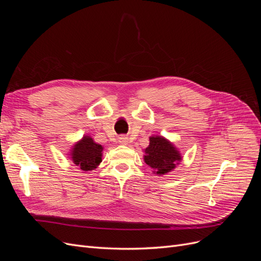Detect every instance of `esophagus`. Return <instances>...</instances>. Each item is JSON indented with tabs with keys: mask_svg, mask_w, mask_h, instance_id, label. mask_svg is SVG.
Listing matches in <instances>:
<instances>
[{
	"mask_svg": "<svg viewBox=\"0 0 261 261\" xmlns=\"http://www.w3.org/2000/svg\"><path fill=\"white\" fill-rule=\"evenodd\" d=\"M118 143H120L121 145H127L128 144V138L126 136H121L120 138H118Z\"/></svg>",
	"mask_w": 261,
	"mask_h": 261,
	"instance_id": "34e87169",
	"label": "esophagus"
}]
</instances>
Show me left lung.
<instances>
[{
	"label": "left lung",
	"instance_id": "obj_1",
	"mask_svg": "<svg viewBox=\"0 0 261 261\" xmlns=\"http://www.w3.org/2000/svg\"><path fill=\"white\" fill-rule=\"evenodd\" d=\"M149 146L145 149L144 160L156 175H164L175 169L181 155L171 141L162 136L149 138Z\"/></svg>",
	"mask_w": 261,
	"mask_h": 261
}]
</instances>
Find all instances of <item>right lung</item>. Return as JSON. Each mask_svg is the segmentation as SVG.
<instances>
[{"instance_id": "right-lung-1", "label": "right lung", "mask_w": 261, "mask_h": 261, "mask_svg": "<svg viewBox=\"0 0 261 261\" xmlns=\"http://www.w3.org/2000/svg\"><path fill=\"white\" fill-rule=\"evenodd\" d=\"M102 150H103V147L94 143L90 136H84L73 146L70 158L76 167L85 172H88L97 169L101 163Z\"/></svg>"}]
</instances>
